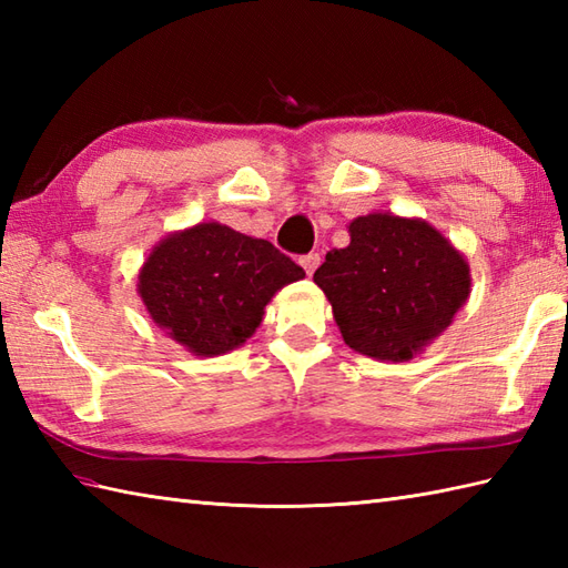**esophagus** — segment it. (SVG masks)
<instances>
[{"mask_svg": "<svg viewBox=\"0 0 568 568\" xmlns=\"http://www.w3.org/2000/svg\"><path fill=\"white\" fill-rule=\"evenodd\" d=\"M300 265H303L307 275H312V273L317 271V265H320V253H307V256L300 258Z\"/></svg>", "mask_w": 568, "mask_h": 568, "instance_id": "34e87169", "label": "esophagus"}]
</instances>
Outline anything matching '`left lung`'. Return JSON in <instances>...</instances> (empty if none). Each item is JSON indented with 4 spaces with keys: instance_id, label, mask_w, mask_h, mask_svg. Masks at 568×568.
<instances>
[{
    "instance_id": "obj_1",
    "label": "left lung",
    "mask_w": 568,
    "mask_h": 568,
    "mask_svg": "<svg viewBox=\"0 0 568 568\" xmlns=\"http://www.w3.org/2000/svg\"><path fill=\"white\" fill-rule=\"evenodd\" d=\"M348 236L315 271L336 327L358 354L409 361L468 300V263L425 220L390 212L356 216Z\"/></svg>"
}]
</instances>
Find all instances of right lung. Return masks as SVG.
<instances>
[{"mask_svg": "<svg viewBox=\"0 0 568 568\" xmlns=\"http://www.w3.org/2000/svg\"><path fill=\"white\" fill-rule=\"evenodd\" d=\"M305 277L271 241L202 222L168 234L139 273L151 320L195 356H222L253 336L271 297Z\"/></svg>", "mask_w": 568, "mask_h": 568, "instance_id": "1", "label": "right lung"}]
</instances>
